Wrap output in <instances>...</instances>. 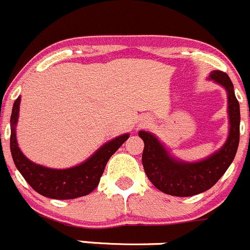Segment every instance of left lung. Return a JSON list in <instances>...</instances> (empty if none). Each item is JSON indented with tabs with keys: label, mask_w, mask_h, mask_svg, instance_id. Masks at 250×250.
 I'll list each match as a JSON object with an SVG mask.
<instances>
[{
	"label": "left lung",
	"mask_w": 250,
	"mask_h": 250,
	"mask_svg": "<svg viewBox=\"0 0 250 250\" xmlns=\"http://www.w3.org/2000/svg\"><path fill=\"white\" fill-rule=\"evenodd\" d=\"M208 80L222 85L227 92L229 132L223 146L206 158L187 162L175 158L158 137L148 131L139 132L144 140L142 165L149 182L158 190L173 196H192L206 191L218 182L233 162L239 144V103L233 83L222 71H212Z\"/></svg>",
	"instance_id": "obj_1"
}]
</instances>
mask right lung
Wrapping results in <instances>:
<instances>
[{"label": "right lung", "instance_id": "right-lung-1", "mask_svg": "<svg viewBox=\"0 0 250 250\" xmlns=\"http://www.w3.org/2000/svg\"><path fill=\"white\" fill-rule=\"evenodd\" d=\"M21 97L16 99L11 115V153L17 169L28 184L42 196L58 200L81 198L93 191L99 184L109 158L129 139L124 134L102 145L89 158L75 167L54 169L37 165L23 154L17 142L16 126L20 118Z\"/></svg>", "mask_w": 250, "mask_h": 250}]
</instances>
